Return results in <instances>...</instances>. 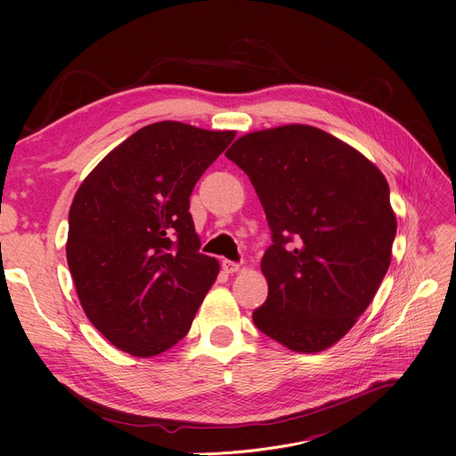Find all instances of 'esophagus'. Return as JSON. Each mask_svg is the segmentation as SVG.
Listing matches in <instances>:
<instances>
[{
    "label": "esophagus",
    "instance_id": "1",
    "mask_svg": "<svg viewBox=\"0 0 456 456\" xmlns=\"http://www.w3.org/2000/svg\"><path fill=\"white\" fill-rule=\"evenodd\" d=\"M240 265L238 262H232V260H223V270L226 272V273H236V272H240Z\"/></svg>",
    "mask_w": 456,
    "mask_h": 456
}]
</instances>
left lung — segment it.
I'll use <instances>...</instances> for the list:
<instances>
[{
  "label": "left lung",
  "instance_id": "1",
  "mask_svg": "<svg viewBox=\"0 0 456 456\" xmlns=\"http://www.w3.org/2000/svg\"><path fill=\"white\" fill-rule=\"evenodd\" d=\"M226 158L251 178L272 230L256 329L293 352L330 348L388 272L397 228L388 183L355 148L300 123L247 133Z\"/></svg>",
  "mask_w": 456,
  "mask_h": 456
}]
</instances>
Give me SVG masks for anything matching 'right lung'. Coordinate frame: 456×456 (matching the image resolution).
I'll list each match as a JSON object with an SVG mask.
<instances>
[{"label": "right lung", "mask_w": 456, "mask_h": 456, "mask_svg": "<svg viewBox=\"0 0 456 456\" xmlns=\"http://www.w3.org/2000/svg\"><path fill=\"white\" fill-rule=\"evenodd\" d=\"M236 131L158 121L133 133L77 188L66 258L89 322L151 357L183 340L218 275L200 253L190 194Z\"/></svg>", "instance_id": "1"}]
</instances>
